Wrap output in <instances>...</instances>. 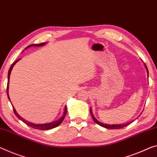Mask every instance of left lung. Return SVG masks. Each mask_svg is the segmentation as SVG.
<instances>
[{
    "mask_svg": "<svg viewBox=\"0 0 157 157\" xmlns=\"http://www.w3.org/2000/svg\"><path fill=\"white\" fill-rule=\"evenodd\" d=\"M144 67H145V69L147 70V77H149V72H148V69H147V67L145 65V64H144ZM90 114L93 117V119L94 121H95L96 124L100 125V126L105 128H107V129H120V128H123L126 127L127 126H128L130 124H131L132 122H133L134 121H132L131 122H128V123H126V124H104V123H102L100 121H99L96 119V118L94 117V115L93 114V112H92V109L90 108Z\"/></svg>",
    "mask_w": 157,
    "mask_h": 157,
    "instance_id": "obj_1",
    "label": "left lung"
}]
</instances>
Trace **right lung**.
Returning a JSON list of instances; mask_svg holds the SVG:
<instances>
[{
    "mask_svg": "<svg viewBox=\"0 0 157 157\" xmlns=\"http://www.w3.org/2000/svg\"><path fill=\"white\" fill-rule=\"evenodd\" d=\"M45 44V43H39V44H31L29 45V46L26 47V48H29L30 47H32V46H37V47H40V46H43V45H44ZM25 48V49H26ZM19 60H20V59H18L17 60H16L15 62H14V63L12 64V66L10 67V68L9 69V71H8V86H7V95H8V98L9 99V100L10 101V98L9 97V94H8V89H9V82H10V73L12 71V69H13V67L14 66V64H15ZM12 105H13V104H12ZM13 111H14V114L16 115V117L18 118L19 119H20L21 121H22L26 124L27 126H30L31 128H35V129H38V130H43V131H44V130H50V129H52V128H54L58 126L59 125L61 124V123L63 121V120L64 119L65 116H66L67 114V106H65L64 107V111L63 112V115L61 117L59 118L58 120L55 121H52V122H50V123H46V124H33V123H31L28 121L25 120V119H23L22 117H20V115L18 114V113L16 112L15 109H14V107H13Z\"/></svg>",
    "mask_w": 157,
    "mask_h": 157,
    "instance_id": "obj_1",
    "label": "right lung"
}]
</instances>
